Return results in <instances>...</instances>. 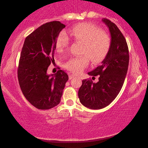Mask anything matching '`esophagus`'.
<instances>
[{
    "mask_svg": "<svg viewBox=\"0 0 148 148\" xmlns=\"http://www.w3.org/2000/svg\"><path fill=\"white\" fill-rule=\"evenodd\" d=\"M74 77H76V76H75V75H73V74L69 75V79H72V78H74Z\"/></svg>",
    "mask_w": 148,
    "mask_h": 148,
    "instance_id": "34e87169",
    "label": "esophagus"
}]
</instances>
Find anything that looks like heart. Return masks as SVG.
Returning <instances> with one entry per match:
<instances>
[{"instance_id":"b5f03b06","label":"heart","mask_w":148,"mask_h":148,"mask_svg":"<svg viewBox=\"0 0 148 148\" xmlns=\"http://www.w3.org/2000/svg\"><path fill=\"white\" fill-rule=\"evenodd\" d=\"M68 32L75 40L84 43L82 53L86 56L72 57L65 64V67L75 74H79L89 64L90 59L98 63L102 61L108 53L111 39L108 34L95 25L90 23L77 24L69 29ZM70 43V38L66 31L60 32L57 38L56 47L59 51H63Z\"/></svg>"}]
</instances>
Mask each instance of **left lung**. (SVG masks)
<instances>
[{"label": "left lung", "instance_id": "left-lung-1", "mask_svg": "<svg viewBox=\"0 0 148 148\" xmlns=\"http://www.w3.org/2000/svg\"><path fill=\"white\" fill-rule=\"evenodd\" d=\"M102 21L108 27L111 35L110 48L101 64L88 73L92 77L98 76L99 82L82 80L78 91L80 102L93 110L108 106L116 98L123 85L129 61L128 46L121 32L109 19L104 18Z\"/></svg>", "mask_w": 148, "mask_h": 148}]
</instances>
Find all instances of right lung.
Segmentation results:
<instances>
[{
	"label": "right lung",
	"mask_w": 148,
	"mask_h": 148,
	"mask_svg": "<svg viewBox=\"0 0 148 148\" xmlns=\"http://www.w3.org/2000/svg\"><path fill=\"white\" fill-rule=\"evenodd\" d=\"M64 27L57 21L42 25L26 37L22 47L17 69L19 84L26 99L39 110H49L59 104L69 79L62 70L47 74L55 61L57 38Z\"/></svg>",
	"instance_id": "1"
}]
</instances>
